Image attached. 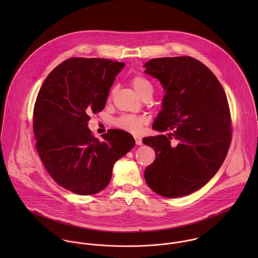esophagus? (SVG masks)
<instances>
[{
  "label": "esophagus",
  "mask_w": 258,
  "mask_h": 258,
  "mask_svg": "<svg viewBox=\"0 0 258 258\" xmlns=\"http://www.w3.org/2000/svg\"><path fill=\"white\" fill-rule=\"evenodd\" d=\"M135 142H136V144H137V145H139V146L143 144V143H142V139H141V138H139V137L135 138Z\"/></svg>",
  "instance_id": "obj_1"
}]
</instances>
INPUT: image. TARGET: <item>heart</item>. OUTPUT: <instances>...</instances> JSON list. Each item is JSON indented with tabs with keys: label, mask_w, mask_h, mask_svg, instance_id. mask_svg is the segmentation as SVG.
<instances>
[{
	"label": "heart",
	"mask_w": 258,
	"mask_h": 258,
	"mask_svg": "<svg viewBox=\"0 0 258 258\" xmlns=\"http://www.w3.org/2000/svg\"><path fill=\"white\" fill-rule=\"evenodd\" d=\"M130 83L135 89V91L140 95L142 99L151 98L154 93V86L150 79L142 74H136L131 77ZM114 93L111 92L110 98ZM147 124V119L142 116L137 115H121L114 120V125L121 130L130 133H139L142 131L144 126Z\"/></svg>",
	"instance_id": "heart-1"
}]
</instances>
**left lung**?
I'll return each instance as SVG.
<instances>
[{
  "label": "left lung",
  "mask_w": 258,
  "mask_h": 258,
  "mask_svg": "<svg viewBox=\"0 0 258 258\" xmlns=\"http://www.w3.org/2000/svg\"><path fill=\"white\" fill-rule=\"evenodd\" d=\"M144 67L166 91L152 128L173 131L143 139L156 153L145 181L163 197L187 196L207 184L226 157L232 134L226 95L217 76L194 57L153 58ZM172 139L177 146H170Z\"/></svg>",
  "instance_id": "1"
}]
</instances>
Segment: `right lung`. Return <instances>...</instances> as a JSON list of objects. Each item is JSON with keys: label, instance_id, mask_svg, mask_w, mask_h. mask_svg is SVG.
Here are the masks:
<instances>
[{"label": "right lung", "instance_id": "add662e5", "mask_svg": "<svg viewBox=\"0 0 258 258\" xmlns=\"http://www.w3.org/2000/svg\"><path fill=\"white\" fill-rule=\"evenodd\" d=\"M124 66L72 57L47 75L37 93L33 126L38 156L50 177L74 194L89 196L105 188L115 162L135 145L126 131L110 129L99 141L87 127L89 115L104 108Z\"/></svg>", "mask_w": 258, "mask_h": 258}]
</instances>
